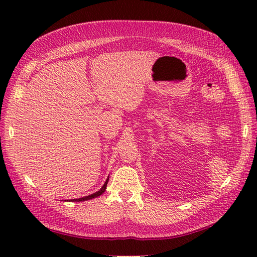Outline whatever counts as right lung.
<instances>
[{
  "instance_id": "1",
  "label": "right lung",
  "mask_w": 257,
  "mask_h": 257,
  "mask_svg": "<svg viewBox=\"0 0 257 257\" xmlns=\"http://www.w3.org/2000/svg\"><path fill=\"white\" fill-rule=\"evenodd\" d=\"M108 180H109V178L107 179L106 182L104 183V185L102 186V189H100L99 191L95 192L91 194V195H88V196H84V197H81V198H76V199H69V201H83V200H89V199H92V198H95V197H98L99 195H102V194L105 192L106 190V186H107V183H108Z\"/></svg>"
}]
</instances>
